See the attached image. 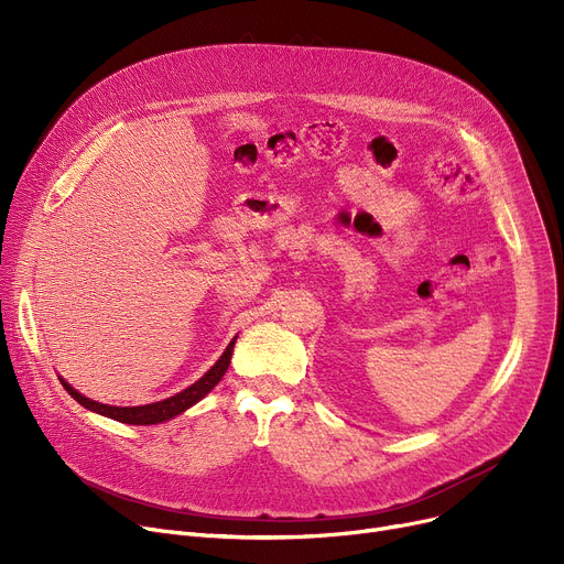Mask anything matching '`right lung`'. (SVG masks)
<instances>
[{
  "label": "right lung",
  "mask_w": 564,
  "mask_h": 564,
  "mask_svg": "<svg viewBox=\"0 0 564 564\" xmlns=\"http://www.w3.org/2000/svg\"><path fill=\"white\" fill-rule=\"evenodd\" d=\"M237 336L230 340V345L226 347V351L219 357V361L207 370L196 383H192L189 389L181 391L173 398H166L162 402H153V404H143V406H109V404H100V402H94L84 398L82 393H77L68 381L62 379L64 389L86 409H91L96 413H102V416L107 419H113L118 423H128V425H155V423H164L173 416H177V413H183L185 409H189L192 404H196L200 398H205L207 393H210L217 383L221 381V377L226 375L228 366H230V357H232V345H235Z\"/></svg>",
  "instance_id": "obj_1"
}]
</instances>
